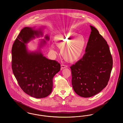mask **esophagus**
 <instances>
[{
    "label": "esophagus",
    "instance_id": "1",
    "mask_svg": "<svg viewBox=\"0 0 123 123\" xmlns=\"http://www.w3.org/2000/svg\"><path fill=\"white\" fill-rule=\"evenodd\" d=\"M61 70H62L63 69H64L65 68H67V67H68V66L67 65H65V64H61Z\"/></svg>",
    "mask_w": 123,
    "mask_h": 123
}]
</instances>
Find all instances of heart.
Returning <instances> with one entry per match:
<instances>
[{
  "label": "heart",
  "mask_w": 123,
  "mask_h": 123,
  "mask_svg": "<svg viewBox=\"0 0 123 123\" xmlns=\"http://www.w3.org/2000/svg\"><path fill=\"white\" fill-rule=\"evenodd\" d=\"M54 40L58 47L62 48V54L64 59L70 62L77 60L82 56L86 45L83 37H78L76 34L67 32L56 35ZM51 51L55 53L54 47L51 48Z\"/></svg>",
  "instance_id": "obj_1"
}]
</instances>
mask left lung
Listing matches in <instances>:
<instances>
[{
    "mask_svg": "<svg viewBox=\"0 0 123 123\" xmlns=\"http://www.w3.org/2000/svg\"><path fill=\"white\" fill-rule=\"evenodd\" d=\"M91 31L85 53L70 66L72 85L78 95L90 97L107 85L112 68V58L107 42L98 30L90 26Z\"/></svg>",
    "mask_w": 123,
    "mask_h": 123,
    "instance_id": "1",
    "label": "left lung"
}]
</instances>
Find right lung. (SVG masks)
Segmentation results:
<instances>
[{
	"instance_id": "right-lung-1",
	"label": "right lung",
	"mask_w": 123,
	"mask_h": 123,
	"mask_svg": "<svg viewBox=\"0 0 123 123\" xmlns=\"http://www.w3.org/2000/svg\"><path fill=\"white\" fill-rule=\"evenodd\" d=\"M43 35L41 29L25 27L12 47V69L18 83L24 92L36 98H42L51 93L53 79L60 70V64L48 59L41 52H29L26 44ZM47 40L49 37L46 36ZM46 41H43V43Z\"/></svg>"
}]
</instances>
